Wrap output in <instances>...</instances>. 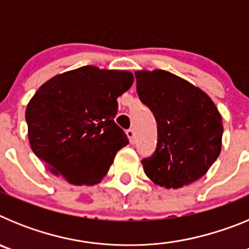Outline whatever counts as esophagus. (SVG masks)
<instances>
[{
	"label": "esophagus",
	"instance_id": "esophagus-1",
	"mask_svg": "<svg viewBox=\"0 0 249 249\" xmlns=\"http://www.w3.org/2000/svg\"><path fill=\"white\" fill-rule=\"evenodd\" d=\"M127 137L129 138V142H131L132 144L136 143V133L133 129H128V131H127Z\"/></svg>",
	"mask_w": 249,
	"mask_h": 249
}]
</instances>
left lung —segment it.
<instances>
[{
	"instance_id": "8db88e82",
	"label": "left lung",
	"mask_w": 249,
	"mask_h": 249,
	"mask_svg": "<svg viewBox=\"0 0 249 249\" xmlns=\"http://www.w3.org/2000/svg\"><path fill=\"white\" fill-rule=\"evenodd\" d=\"M141 102L157 122V148L142 160L144 173L164 188H181L203 177L221 153L223 124L213 101L171 72H136Z\"/></svg>"
}]
</instances>
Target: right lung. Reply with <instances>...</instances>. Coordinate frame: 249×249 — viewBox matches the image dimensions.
Masks as SVG:
<instances>
[{
	"label": "right lung",
	"instance_id": "add662e5",
	"mask_svg": "<svg viewBox=\"0 0 249 249\" xmlns=\"http://www.w3.org/2000/svg\"><path fill=\"white\" fill-rule=\"evenodd\" d=\"M128 71L83 66L43 83L26 108L35 155L76 186L102 181L128 138L114 122L117 98L131 89Z\"/></svg>",
	"mask_w": 249,
	"mask_h": 249
}]
</instances>
